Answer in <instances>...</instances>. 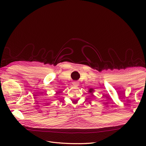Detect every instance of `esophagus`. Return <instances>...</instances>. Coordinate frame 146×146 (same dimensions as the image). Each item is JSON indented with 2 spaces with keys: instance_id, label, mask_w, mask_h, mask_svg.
Instances as JSON below:
<instances>
[{
  "instance_id": "1",
  "label": "esophagus",
  "mask_w": 146,
  "mask_h": 146,
  "mask_svg": "<svg viewBox=\"0 0 146 146\" xmlns=\"http://www.w3.org/2000/svg\"><path fill=\"white\" fill-rule=\"evenodd\" d=\"M73 85H74V86H79V82H77V81L73 82Z\"/></svg>"
}]
</instances>
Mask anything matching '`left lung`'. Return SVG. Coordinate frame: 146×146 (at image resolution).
I'll return each mask as SVG.
<instances>
[{
    "instance_id": "left-lung-1",
    "label": "left lung",
    "mask_w": 146,
    "mask_h": 146,
    "mask_svg": "<svg viewBox=\"0 0 146 146\" xmlns=\"http://www.w3.org/2000/svg\"><path fill=\"white\" fill-rule=\"evenodd\" d=\"M94 90L92 89H89V92H92V91H93Z\"/></svg>"
}]
</instances>
